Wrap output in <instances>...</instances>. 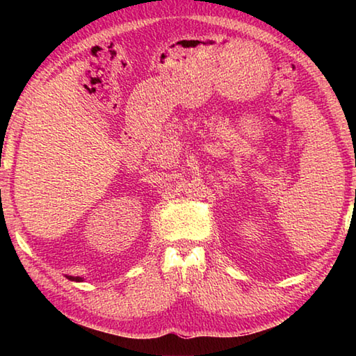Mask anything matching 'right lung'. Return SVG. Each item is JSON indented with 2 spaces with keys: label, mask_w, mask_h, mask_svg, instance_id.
<instances>
[{
  "label": "right lung",
  "mask_w": 356,
  "mask_h": 356,
  "mask_svg": "<svg viewBox=\"0 0 356 356\" xmlns=\"http://www.w3.org/2000/svg\"><path fill=\"white\" fill-rule=\"evenodd\" d=\"M75 281H80V278H75Z\"/></svg>",
  "instance_id": "right-lung-1"
}]
</instances>
